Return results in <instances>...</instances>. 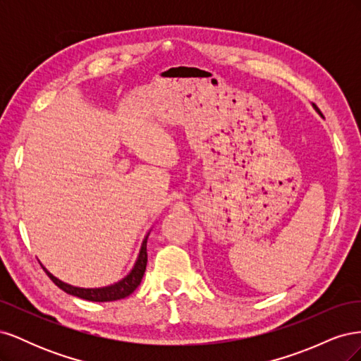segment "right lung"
<instances>
[{"label":"right lung","instance_id":"right-lung-1","mask_svg":"<svg viewBox=\"0 0 361 361\" xmlns=\"http://www.w3.org/2000/svg\"><path fill=\"white\" fill-rule=\"evenodd\" d=\"M146 244H147V236L145 238L143 244H141V250H140V255L138 259L135 262V265L133 268V271L129 272V274L123 279L120 280L116 285L111 286H106V288H97V289H84V288H75L68 285V283H63L61 280H59L57 277H54L51 272L45 268V272L48 274V277L56 283V285L64 290L69 295H73V297H78L87 301H96V302H105V301H116V300H123L126 297H129L130 293H133L141 283V279L145 276V271H146V265H147V250H146Z\"/></svg>","mask_w":361,"mask_h":361}]
</instances>
